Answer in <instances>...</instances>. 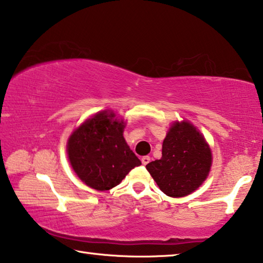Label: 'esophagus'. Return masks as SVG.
Returning a JSON list of instances; mask_svg holds the SVG:
<instances>
[{
    "label": "esophagus",
    "mask_w": 263,
    "mask_h": 263,
    "mask_svg": "<svg viewBox=\"0 0 263 263\" xmlns=\"http://www.w3.org/2000/svg\"><path fill=\"white\" fill-rule=\"evenodd\" d=\"M149 161H151V158L148 157V155H145V157L141 158V162H142V164H145V166H146V164H147Z\"/></svg>",
    "instance_id": "esophagus-1"
}]
</instances>
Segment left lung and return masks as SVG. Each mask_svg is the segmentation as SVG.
<instances>
[{
	"label": "left lung",
	"mask_w": 263,
	"mask_h": 263,
	"mask_svg": "<svg viewBox=\"0 0 263 263\" xmlns=\"http://www.w3.org/2000/svg\"><path fill=\"white\" fill-rule=\"evenodd\" d=\"M211 151L193 124L174 123L162 144V157L146 168L162 193L183 197L201 185L210 172Z\"/></svg>",
	"instance_id": "1"
}]
</instances>
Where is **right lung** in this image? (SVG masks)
I'll return each instance as SVG.
<instances>
[{"instance_id": "right-lung-1", "label": "right lung", "mask_w": 263, "mask_h": 263, "mask_svg": "<svg viewBox=\"0 0 263 263\" xmlns=\"http://www.w3.org/2000/svg\"><path fill=\"white\" fill-rule=\"evenodd\" d=\"M124 122L102 111L84 122L69 137L70 164L84 183L96 190H109L121 183L140 160L123 137Z\"/></svg>"}]
</instances>
